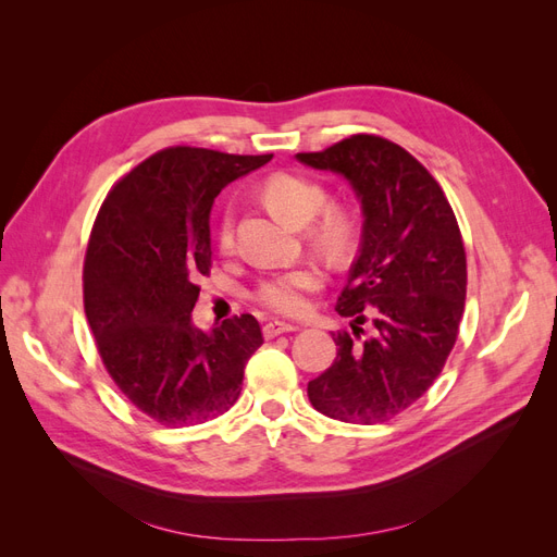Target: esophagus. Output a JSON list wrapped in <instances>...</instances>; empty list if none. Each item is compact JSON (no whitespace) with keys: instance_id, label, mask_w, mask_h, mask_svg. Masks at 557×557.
I'll return each instance as SVG.
<instances>
[{"instance_id":"34e87169","label":"esophagus","mask_w":557,"mask_h":557,"mask_svg":"<svg viewBox=\"0 0 557 557\" xmlns=\"http://www.w3.org/2000/svg\"><path fill=\"white\" fill-rule=\"evenodd\" d=\"M297 330H299L297 325L283 323V320H269V323H264V327H262V334H264V339H274V336H278V334L297 332Z\"/></svg>"}]
</instances>
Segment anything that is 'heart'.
Listing matches in <instances>:
<instances>
[{"label":"heart","instance_id":"b5f03b06","mask_svg":"<svg viewBox=\"0 0 557 557\" xmlns=\"http://www.w3.org/2000/svg\"><path fill=\"white\" fill-rule=\"evenodd\" d=\"M262 195L269 201V207L297 225L309 223L327 201V193L318 181L285 172L269 176L262 183ZM346 230L348 225L344 213L327 209L315 225V237L325 246H339L346 239ZM215 242L223 256H232L234 248H237V218H234L232 209H225L218 218ZM323 269L315 264H299L260 278L256 290H252V299L267 311L299 318L309 313L311 297L318 290H323Z\"/></svg>","mask_w":557,"mask_h":557}]
</instances>
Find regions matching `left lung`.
<instances>
[{
    "mask_svg": "<svg viewBox=\"0 0 557 557\" xmlns=\"http://www.w3.org/2000/svg\"><path fill=\"white\" fill-rule=\"evenodd\" d=\"M297 158L344 174L364 213L358 260L336 301L352 332L332 334L336 358L307 393L327 418L385 423L430 391L458 339L467 295L458 218L425 166L379 134ZM364 322L375 325L369 337Z\"/></svg>",
    "mask_w": 557,
    "mask_h": 557,
    "instance_id": "1",
    "label": "left lung"
}]
</instances>
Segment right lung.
Wrapping results in <instances>:
<instances>
[{
	"label": "right lung",
	"mask_w": 557,
	"mask_h": 557,
	"mask_svg": "<svg viewBox=\"0 0 557 557\" xmlns=\"http://www.w3.org/2000/svg\"><path fill=\"white\" fill-rule=\"evenodd\" d=\"M267 156L170 146L113 183L83 262V307L99 358L134 407L164 428L225 413L262 346L256 315L193 327L199 276L211 272L209 215L227 183Z\"/></svg>",
	"instance_id": "right-lung-1"
}]
</instances>
